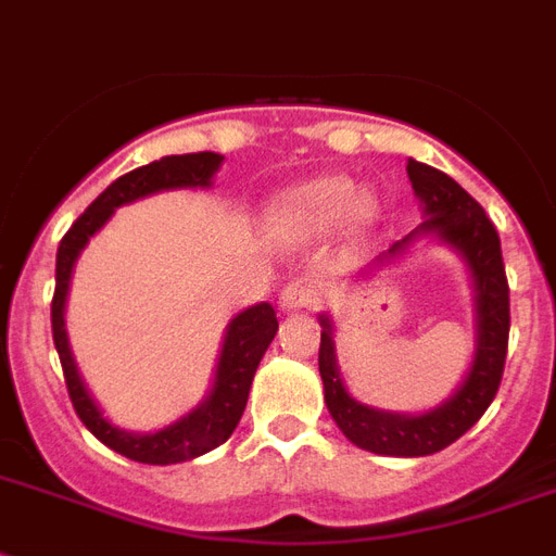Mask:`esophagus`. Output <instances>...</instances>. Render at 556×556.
<instances>
[{
    "label": "esophagus",
    "mask_w": 556,
    "mask_h": 556,
    "mask_svg": "<svg viewBox=\"0 0 556 556\" xmlns=\"http://www.w3.org/2000/svg\"><path fill=\"white\" fill-rule=\"evenodd\" d=\"M320 300V286L312 282V279H291L282 294H279V308L286 314L291 312H303V308H312L314 303Z\"/></svg>",
    "instance_id": "obj_1"
}]
</instances>
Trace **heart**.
Listing matches in <instances>:
<instances>
[{"label": "heart", "instance_id": "b5f03b06", "mask_svg": "<svg viewBox=\"0 0 556 556\" xmlns=\"http://www.w3.org/2000/svg\"><path fill=\"white\" fill-rule=\"evenodd\" d=\"M380 204L375 195L361 192L346 176H317L274 195L265 222L270 230L288 236H320L340 222L355 236L369 233L378 225Z\"/></svg>", "mask_w": 556, "mask_h": 556}]
</instances>
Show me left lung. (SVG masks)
Listing matches in <instances>:
<instances>
[{"label": "left lung", "instance_id": "left-lung-1", "mask_svg": "<svg viewBox=\"0 0 556 556\" xmlns=\"http://www.w3.org/2000/svg\"><path fill=\"white\" fill-rule=\"evenodd\" d=\"M406 176L413 181L415 199L421 204L424 222L406 239L392 244L387 253H380L369 268L361 270V277L369 279L378 268H387L401 260L409 251V244L418 239H435L447 244L450 251L465 262L470 286H473V361L467 366L456 392L427 413L413 415L375 409L369 404H361L340 378L334 320L329 314H320V378L331 418L352 444L378 456L415 458L432 456L462 439L496 397L505 355H508L510 303L500 233L491 218L484 216L479 201L441 169L427 167L421 161H406Z\"/></svg>", "mask_w": 556, "mask_h": 556}]
</instances>
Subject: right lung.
I'll return each instance as SVG.
<instances>
[{
    "label": "right lung",
    "instance_id": "add662e5",
    "mask_svg": "<svg viewBox=\"0 0 556 556\" xmlns=\"http://www.w3.org/2000/svg\"><path fill=\"white\" fill-rule=\"evenodd\" d=\"M225 155L218 152H190V155H164L161 161H152L147 167H138L126 173L117 181L100 192L91 201L86 213L72 225V230L63 236L56 248V286L54 300H51V331H54V346L63 364L65 387L72 395V404L86 424V430L98 441H103L109 450L121 456L141 462V465H178L199 458L218 444H225L233 435L236 424L242 418L248 395H251L253 375L260 366L262 355L268 352L270 340L277 334L279 323L277 312L270 303H256L244 308L227 323L222 352L216 361V375L213 387L201 404H195L178 421L167 424L155 432H132L117 427L103 415L98 401L91 397L86 380H83L77 361H74L68 331H65V303H68V286H72L74 262L80 260L83 248L89 239L115 216L117 207L132 204L138 199L155 195L164 190H195V187H210L213 176L222 167Z\"/></svg>",
    "mask_w": 556,
    "mask_h": 556
}]
</instances>
